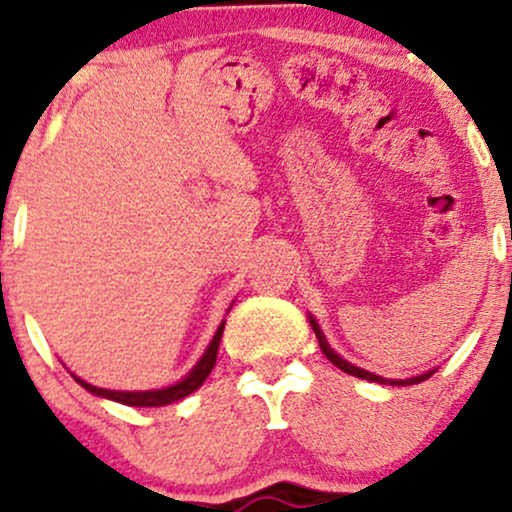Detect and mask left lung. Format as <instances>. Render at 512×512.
I'll list each match as a JSON object with an SVG mask.
<instances>
[{
    "label": "left lung",
    "mask_w": 512,
    "mask_h": 512,
    "mask_svg": "<svg viewBox=\"0 0 512 512\" xmlns=\"http://www.w3.org/2000/svg\"><path fill=\"white\" fill-rule=\"evenodd\" d=\"M308 320H310V327H313V332H315L317 342H320L322 354H325L327 358H330V361H332L334 366H337L339 370H344V373H349V375H356V378H361V380H370V383H380V385H416V383H421V380L431 378V375L436 373V368H433V370H426V373L414 375V378H407V380H387V378H383V375L370 373V370H366V368H358V366H354V363H349V361H346V358L339 356L337 351H334L332 346H330V342H327L325 332L320 330V325H317L315 317H313V315H308Z\"/></svg>",
    "instance_id": "1"
}]
</instances>
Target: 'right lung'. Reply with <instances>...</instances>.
<instances>
[{"label":"right lung","mask_w":512,"mask_h":512,"mask_svg":"<svg viewBox=\"0 0 512 512\" xmlns=\"http://www.w3.org/2000/svg\"><path fill=\"white\" fill-rule=\"evenodd\" d=\"M223 325H226V320H221L219 330L214 332V337H211L209 346L204 349L202 358H199L195 366H192L190 373H187L182 380H178V383H173L168 387H158V390H134V392H129V390H105V387H96V385L86 383V380H81L79 375H74V373H72V378L81 387H84V390L91 392V395L113 399V402L127 404V407H166V404H173V402H178V399H185L187 395H192V392L199 390L204 380L209 378V373L214 370L216 354H219Z\"/></svg>","instance_id":"obj_1"}]
</instances>
